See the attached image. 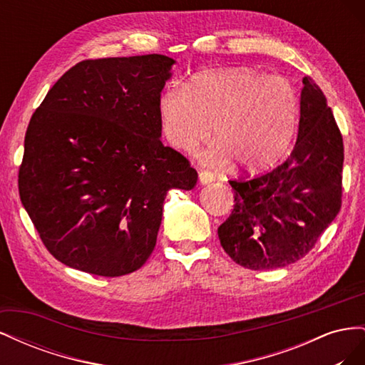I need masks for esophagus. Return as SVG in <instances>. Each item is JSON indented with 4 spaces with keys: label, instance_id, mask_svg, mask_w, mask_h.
I'll return each instance as SVG.
<instances>
[{
    "label": "esophagus",
    "instance_id": "obj_1",
    "mask_svg": "<svg viewBox=\"0 0 365 365\" xmlns=\"http://www.w3.org/2000/svg\"><path fill=\"white\" fill-rule=\"evenodd\" d=\"M200 181H201V184H210V182L215 181V178H213V175L210 173V172L201 170L200 172Z\"/></svg>",
    "mask_w": 365,
    "mask_h": 365
}]
</instances>
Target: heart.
<instances>
[{"label":"heart","mask_w":365,"mask_h":365,"mask_svg":"<svg viewBox=\"0 0 365 365\" xmlns=\"http://www.w3.org/2000/svg\"><path fill=\"white\" fill-rule=\"evenodd\" d=\"M165 141L195 152L212 134L217 138L202 161L222 168L236 160L245 170L277 163L295 135L300 98L294 83L250 68L205 71L185 86L173 85L158 102Z\"/></svg>","instance_id":"heart-1"}]
</instances>
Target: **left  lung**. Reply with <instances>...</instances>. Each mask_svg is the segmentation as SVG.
<instances>
[{
  "label": "left lung",
  "instance_id": "1",
  "mask_svg": "<svg viewBox=\"0 0 365 365\" xmlns=\"http://www.w3.org/2000/svg\"><path fill=\"white\" fill-rule=\"evenodd\" d=\"M297 143L284 163L230 180L235 208L217 228L224 251L248 269H277L304 257L336 217L344 146L332 109L306 76Z\"/></svg>",
  "mask_w": 365,
  "mask_h": 365
}]
</instances>
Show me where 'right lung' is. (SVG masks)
Instances as JSON below:
<instances>
[{
	"label": "right lung",
	"mask_w": 365,
	"mask_h": 365,
	"mask_svg": "<svg viewBox=\"0 0 365 365\" xmlns=\"http://www.w3.org/2000/svg\"><path fill=\"white\" fill-rule=\"evenodd\" d=\"M173 63L163 54L82 61L33 113L19 196L67 267L102 277L137 271L155 248L165 195L196 185L189 160L160 140Z\"/></svg>",
	"instance_id": "1"
}]
</instances>
